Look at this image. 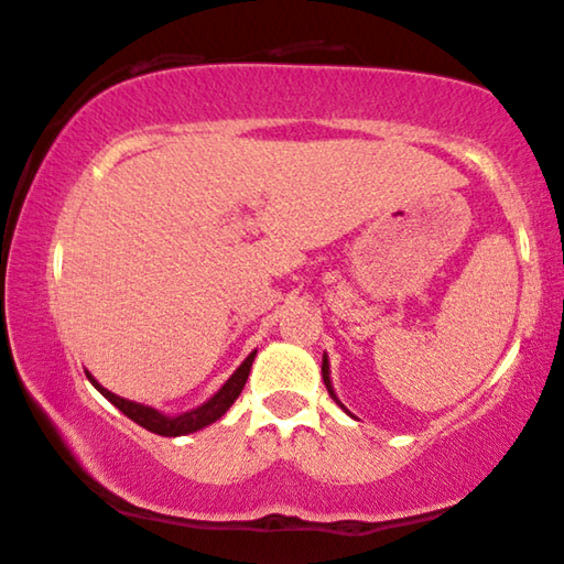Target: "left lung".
Masks as SVG:
<instances>
[{
    "instance_id": "1",
    "label": "left lung",
    "mask_w": 564,
    "mask_h": 564,
    "mask_svg": "<svg viewBox=\"0 0 564 564\" xmlns=\"http://www.w3.org/2000/svg\"><path fill=\"white\" fill-rule=\"evenodd\" d=\"M322 377H324V384H326V390H329V394H332V400L336 402V405H339V408L344 410V413H347V415H351V413H349V410L341 405V400H339V398H336V392H334V388H332V377H329V359H326V355H324V359H322Z\"/></svg>"
}]
</instances>
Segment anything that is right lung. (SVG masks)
<instances>
[{
	"label": "right lung",
	"mask_w": 564,
	"mask_h": 564,
	"mask_svg": "<svg viewBox=\"0 0 564 564\" xmlns=\"http://www.w3.org/2000/svg\"><path fill=\"white\" fill-rule=\"evenodd\" d=\"M253 359H256V351H250V355L246 357V362L235 369V372L230 375V380L225 382L223 388L213 394V398H209L207 402H202L199 408H192V410H187V413H180V415L159 413L156 408H149V405H141V402L119 398V394L106 390L104 384H100L90 372H86V377L90 380V384H94V388L104 394L108 402H111V405L119 408L126 417L133 420V423H139L141 427H147V431L156 433V435L176 438V435L197 433V431H202V427L213 425L215 420H220L225 413H228L232 402L238 400V394L242 392V388H246L250 367H253Z\"/></svg>",
	"instance_id": "1"
}]
</instances>
